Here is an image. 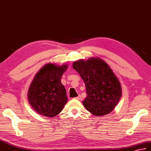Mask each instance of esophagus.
Returning a JSON list of instances; mask_svg holds the SVG:
<instances>
[{
    "instance_id": "34e87169",
    "label": "esophagus",
    "mask_w": 151,
    "mask_h": 151,
    "mask_svg": "<svg viewBox=\"0 0 151 151\" xmlns=\"http://www.w3.org/2000/svg\"><path fill=\"white\" fill-rule=\"evenodd\" d=\"M75 99H77V100H81L82 99V97H81V96H80V95H78V96L76 97Z\"/></svg>"
}]
</instances>
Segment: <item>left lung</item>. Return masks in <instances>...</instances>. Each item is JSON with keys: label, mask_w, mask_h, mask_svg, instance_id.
Instances as JSON below:
<instances>
[{"label": "left lung", "mask_w": 151, "mask_h": 151, "mask_svg": "<svg viewBox=\"0 0 151 151\" xmlns=\"http://www.w3.org/2000/svg\"><path fill=\"white\" fill-rule=\"evenodd\" d=\"M73 66L85 83L86 109L95 116L111 113L122 96V87L109 66L99 58L80 60Z\"/></svg>", "instance_id": "left-lung-1"}]
</instances>
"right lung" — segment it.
Returning <instances> with one entry per match:
<instances>
[{
    "instance_id": "1",
    "label": "right lung",
    "mask_w": 151,
    "mask_h": 151,
    "mask_svg": "<svg viewBox=\"0 0 151 151\" xmlns=\"http://www.w3.org/2000/svg\"><path fill=\"white\" fill-rule=\"evenodd\" d=\"M67 65H45L37 73L28 91V100L38 114L46 117H55L62 111L68 101L61 77Z\"/></svg>"
}]
</instances>
